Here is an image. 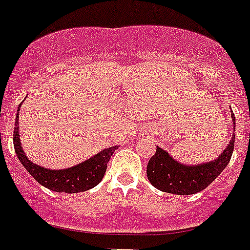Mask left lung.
<instances>
[{
    "instance_id": "obj_1",
    "label": "left lung",
    "mask_w": 250,
    "mask_h": 250,
    "mask_svg": "<svg viewBox=\"0 0 250 250\" xmlns=\"http://www.w3.org/2000/svg\"><path fill=\"white\" fill-rule=\"evenodd\" d=\"M232 112V111H231ZM235 125V117L232 115ZM235 137L232 135L229 145L222 155L214 161L193 167H186L177 163L169 156L167 151L156 147L153 155L147 165V177L153 187L163 192L174 195H192L205 189L214 181L229 163L232 156Z\"/></svg>"
}]
</instances>
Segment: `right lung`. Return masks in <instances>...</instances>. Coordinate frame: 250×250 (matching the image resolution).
<instances>
[{"label": "right lung", "mask_w": 250, "mask_h": 250, "mask_svg": "<svg viewBox=\"0 0 250 250\" xmlns=\"http://www.w3.org/2000/svg\"><path fill=\"white\" fill-rule=\"evenodd\" d=\"M18 119H19V112L17 115L15 126H14L13 141L15 153H17L19 161L23 164V167L27 169L28 173L39 182L40 185L45 186L46 188L57 191V192L76 193L93 188L102 181L105 170H107V163L109 161L113 152L117 149V146L104 149V151L97 153L91 159L73 167L63 169V170H50V169H45V167L31 163L28 157L24 155L21 141H19V127H18L19 121Z\"/></svg>", "instance_id": "obj_1"}]
</instances>
